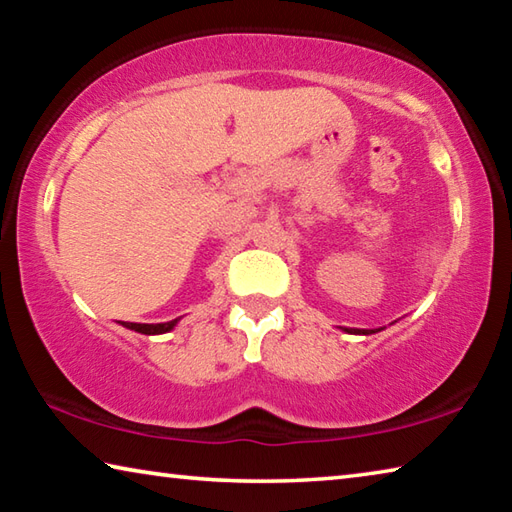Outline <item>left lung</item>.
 <instances>
[{
    "instance_id": "obj_1",
    "label": "left lung",
    "mask_w": 512,
    "mask_h": 512,
    "mask_svg": "<svg viewBox=\"0 0 512 512\" xmlns=\"http://www.w3.org/2000/svg\"><path fill=\"white\" fill-rule=\"evenodd\" d=\"M348 334H372V329L368 332V329H345Z\"/></svg>"
}]
</instances>
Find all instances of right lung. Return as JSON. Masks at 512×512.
<instances>
[{
  "mask_svg": "<svg viewBox=\"0 0 512 512\" xmlns=\"http://www.w3.org/2000/svg\"><path fill=\"white\" fill-rule=\"evenodd\" d=\"M176 323H178V318L169 320V323H155V325H149V323H121V325L128 329H135V332H140V334H164V332H169V329H173V325Z\"/></svg>",
  "mask_w": 512,
  "mask_h": 512,
  "instance_id": "1",
  "label": "right lung"
}]
</instances>
